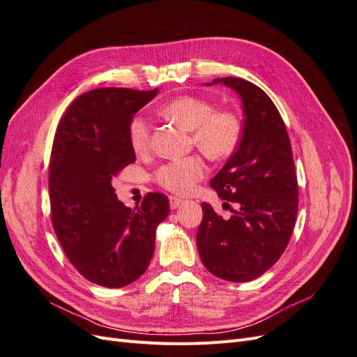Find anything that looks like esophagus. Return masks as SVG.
<instances>
[{"mask_svg": "<svg viewBox=\"0 0 357 357\" xmlns=\"http://www.w3.org/2000/svg\"><path fill=\"white\" fill-rule=\"evenodd\" d=\"M183 204H185V199L177 198V197H171L169 198V207H171V210H176V208L181 207Z\"/></svg>", "mask_w": 357, "mask_h": 357, "instance_id": "esophagus-1", "label": "esophagus"}]
</instances>
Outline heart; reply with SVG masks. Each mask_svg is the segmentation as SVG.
Here are the masks:
<instances>
[{
	"label": "heart",
	"instance_id": "1",
	"mask_svg": "<svg viewBox=\"0 0 357 357\" xmlns=\"http://www.w3.org/2000/svg\"><path fill=\"white\" fill-rule=\"evenodd\" d=\"M160 114L192 131L193 143L202 152L220 159L234 152L240 138V122L229 112H214V105L198 96H178L160 109ZM129 143L137 155H146L152 146V129L146 117L137 116L129 123ZM207 174L202 158L192 155L162 164L153 174L155 181L177 195H188Z\"/></svg>",
	"mask_w": 357,
	"mask_h": 357
}]
</instances>
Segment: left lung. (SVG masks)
<instances>
[{"label": "left lung", "instance_id": "1", "mask_svg": "<svg viewBox=\"0 0 357 357\" xmlns=\"http://www.w3.org/2000/svg\"><path fill=\"white\" fill-rule=\"evenodd\" d=\"M218 83L240 96L244 122L238 147L210 186L236 210L225 220L202 202L197 245L213 275L243 283L268 271L286 250L296 222L298 181L286 125L271 98L238 77L205 84Z\"/></svg>", "mask_w": 357, "mask_h": 357}]
</instances>
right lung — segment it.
Returning a JSON list of instances; mask_svg holds the SVG:
<instances>
[{"label":"right lung","instance_id":"right-lung-1","mask_svg":"<svg viewBox=\"0 0 357 357\" xmlns=\"http://www.w3.org/2000/svg\"><path fill=\"white\" fill-rule=\"evenodd\" d=\"M158 91L86 92L71 102L53 139V229L74 268L98 286L123 287L144 274L155 252L158 225L169 213L162 193H149L142 205L128 208L112 186L113 177L135 162L129 123Z\"/></svg>","mask_w":357,"mask_h":357}]
</instances>
